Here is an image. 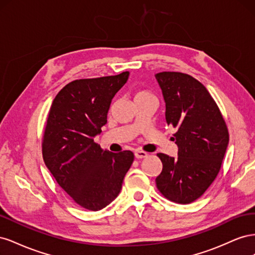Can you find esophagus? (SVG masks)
Returning a JSON list of instances; mask_svg holds the SVG:
<instances>
[{"label": "esophagus", "mask_w": 255, "mask_h": 255, "mask_svg": "<svg viewBox=\"0 0 255 255\" xmlns=\"http://www.w3.org/2000/svg\"><path fill=\"white\" fill-rule=\"evenodd\" d=\"M134 155H135V157H136V158H143V157H146V156H148V154H146V153H145V152H143V151L137 150V151H135Z\"/></svg>", "instance_id": "1"}]
</instances>
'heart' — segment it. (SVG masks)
Returning <instances> with one entry per match:
<instances>
[{
    "instance_id": "heart-1",
    "label": "heart",
    "mask_w": 255,
    "mask_h": 255,
    "mask_svg": "<svg viewBox=\"0 0 255 255\" xmlns=\"http://www.w3.org/2000/svg\"><path fill=\"white\" fill-rule=\"evenodd\" d=\"M146 99H154L156 100L155 95L153 94L152 91L148 89H138L135 94V101H138V100H146Z\"/></svg>"
}]
</instances>
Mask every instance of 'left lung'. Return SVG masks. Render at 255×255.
I'll return each mask as SVG.
<instances>
[{"label":"left lung","mask_w":255,"mask_h":255,"mask_svg":"<svg viewBox=\"0 0 255 255\" xmlns=\"http://www.w3.org/2000/svg\"><path fill=\"white\" fill-rule=\"evenodd\" d=\"M155 78L166 102V122L175 128L177 157L157 153L163 170L155 179L166 199L188 204L217 177L229 143L227 123L210 92L191 75L159 72Z\"/></svg>","instance_id":"1"}]
</instances>
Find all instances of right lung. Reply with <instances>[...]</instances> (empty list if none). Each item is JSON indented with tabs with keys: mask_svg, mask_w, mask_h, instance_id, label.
I'll list each match as a JSON object with an SVG mask.
<instances>
[{
	"mask_svg": "<svg viewBox=\"0 0 255 255\" xmlns=\"http://www.w3.org/2000/svg\"><path fill=\"white\" fill-rule=\"evenodd\" d=\"M128 74L72 81L49 112L42 137L45 166L69 197L89 211L102 210L117 198L134 160L133 152L110 153L94 140Z\"/></svg>",
	"mask_w": 255,
	"mask_h": 255,
	"instance_id": "right-lung-1",
	"label": "right lung"
}]
</instances>
